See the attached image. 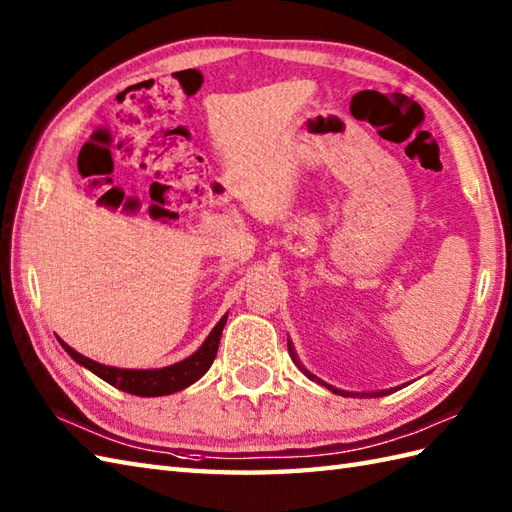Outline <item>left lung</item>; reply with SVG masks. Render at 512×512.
Listing matches in <instances>:
<instances>
[{"instance_id": "1", "label": "left lung", "mask_w": 512, "mask_h": 512, "mask_svg": "<svg viewBox=\"0 0 512 512\" xmlns=\"http://www.w3.org/2000/svg\"><path fill=\"white\" fill-rule=\"evenodd\" d=\"M288 351H290V358H292L296 364H299V360H296V353H294L292 342H288ZM299 368H301V371H303L307 377H310V379H316L312 373H307L301 364H299ZM327 388H329L331 392H336V395H344V397H349V392H342V390H338V388H331V386H327ZM388 392H392V388H390V390H382V392H371V397H384V395H388ZM351 395H353V392H351Z\"/></svg>"}]
</instances>
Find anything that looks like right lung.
Returning <instances> with one entry per match:
<instances>
[{"mask_svg": "<svg viewBox=\"0 0 512 512\" xmlns=\"http://www.w3.org/2000/svg\"><path fill=\"white\" fill-rule=\"evenodd\" d=\"M224 323H227V316L220 318V323L211 329V334L207 340L202 342V347L189 355L187 360L165 366V368H152V371H135V368H115V366H104L100 362H93L85 355H80L74 351L69 344H63V349L74 358L78 364L87 366L91 373L102 377L106 384H111L115 388H120L124 392H130V395L137 397H161V395H172L176 390H183L189 384H194L196 379H200L209 371V366L216 360L218 353V344Z\"/></svg>", "mask_w": 512, "mask_h": 512, "instance_id": "right-lung-1", "label": "right lung"}]
</instances>
